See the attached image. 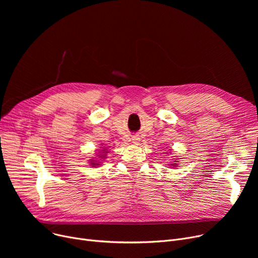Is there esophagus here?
Masks as SVG:
<instances>
[{"label": "esophagus", "instance_id": "obj_1", "mask_svg": "<svg viewBox=\"0 0 258 258\" xmlns=\"http://www.w3.org/2000/svg\"><path fill=\"white\" fill-rule=\"evenodd\" d=\"M140 142V138H138V137H134L133 138V143L134 144H138Z\"/></svg>", "mask_w": 258, "mask_h": 258}]
</instances>
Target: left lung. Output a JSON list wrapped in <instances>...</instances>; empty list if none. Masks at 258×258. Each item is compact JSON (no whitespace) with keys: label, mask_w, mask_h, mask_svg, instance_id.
<instances>
[{"label":"left lung","mask_w":258,"mask_h":258,"mask_svg":"<svg viewBox=\"0 0 258 258\" xmlns=\"http://www.w3.org/2000/svg\"><path fill=\"white\" fill-rule=\"evenodd\" d=\"M170 165H171V166H175V165H177V164H175V163H171Z\"/></svg>","instance_id":"8db88e82"}]
</instances>
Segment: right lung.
<instances>
[{
	"instance_id": "1",
	"label": "right lung",
	"mask_w": 258,
	"mask_h": 258,
	"mask_svg": "<svg viewBox=\"0 0 258 258\" xmlns=\"http://www.w3.org/2000/svg\"><path fill=\"white\" fill-rule=\"evenodd\" d=\"M101 153L106 154L105 151H101ZM99 158H100V159H104V158H105V155H99ZM91 165H92V166H97V165H99V162L96 161V160H92V161H91Z\"/></svg>"
}]
</instances>
